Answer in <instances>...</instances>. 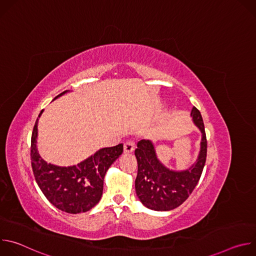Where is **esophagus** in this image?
<instances>
[{
  "mask_svg": "<svg viewBox=\"0 0 256 256\" xmlns=\"http://www.w3.org/2000/svg\"><path fill=\"white\" fill-rule=\"evenodd\" d=\"M134 150V142L132 140H128L124 142V153H132Z\"/></svg>",
  "mask_w": 256,
  "mask_h": 256,
  "instance_id": "obj_1",
  "label": "esophagus"
}]
</instances>
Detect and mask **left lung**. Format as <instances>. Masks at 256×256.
Instances as JSON below:
<instances>
[{
	"instance_id": "1",
	"label": "left lung",
	"mask_w": 256,
	"mask_h": 256,
	"mask_svg": "<svg viewBox=\"0 0 256 256\" xmlns=\"http://www.w3.org/2000/svg\"><path fill=\"white\" fill-rule=\"evenodd\" d=\"M192 116L200 130L202 138L198 159L188 170L175 172L164 167L157 159L154 146L149 140H142L136 144V192L142 204L151 210H170L179 206L192 194L202 176L206 160V136L202 114L194 106Z\"/></svg>"
}]
</instances>
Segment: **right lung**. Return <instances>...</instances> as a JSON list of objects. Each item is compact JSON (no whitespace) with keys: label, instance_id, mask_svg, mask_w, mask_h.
I'll list each match as a JSON object with an SVG mask.
<instances>
[{"label":"right lung","instance_id":"right-lung-1","mask_svg":"<svg viewBox=\"0 0 256 256\" xmlns=\"http://www.w3.org/2000/svg\"><path fill=\"white\" fill-rule=\"evenodd\" d=\"M42 114V110L38 118ZM38 118L31 136L30 158L33 174L40 190L50 204L62 212L80 214L91 210L100 200L105 173L122 154L124 144L100 149L77 166L58 167L48 164L36 150Z\"/></svg>","mask_w":256,"mask_h":256}]
</instances>
